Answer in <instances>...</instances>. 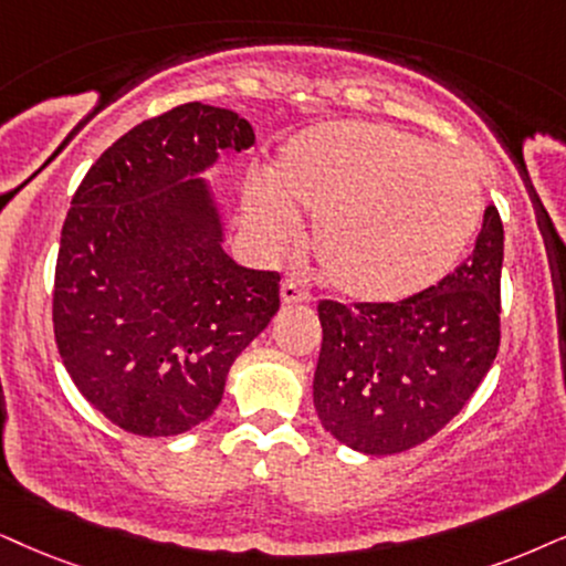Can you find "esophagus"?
<instances>
[{
	"label": "esophagus",
	"instance_id": "34e87169",
	"mask_svg": "<svg viewBox=\"0 0 566 566\" xmlns=\"http://www.w3.org/2000/svg\"><path fill=\"white\" fill-rule=\"evenodd\" d=\"M307 300V290L303 284L295 282V279H284L282 282V303L284 305H295V303H305Z\"/></svg>",
	"mask_w": 566,
	"mask_h": 566
}]
</instances>
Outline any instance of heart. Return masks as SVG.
I'll return each mask as SVG.
<instances>
[{
  "mask_svg": "<svg viewBox=\"0 0 566 566\" xmlns=\"http://www.w3.org/2000/svg\"><path fill=\"white\" fill-rule=\"evenodd\" d=\"M245 224L261 253L297 242L313 219L326 282L363 303H399L439 284L483 213L475 169L454 148L381 123H326L287 140L271 182L245 185Z\"/></svg>",
  "mask_w": 566,
  "mask_h": 566,
  "instance_id": "heart-1",
  "label": "heart"
}]
</instances>
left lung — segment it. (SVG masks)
<instances>
[{"label": "left lung", "mask_w": 566, "mask_h": 566, "mask_svg": "<svg viewBox=\"0 0 566 566\" xmlns=\"http://www.w3.org/2000/svg\"><path fill=\"white\" fill-rule=\"evenodd\" d=\"M504 227L483 213L468 261L399 303L324 300L313 402L321 426L363 454H397L468 405L499 353Z\"/></svg>", "instance_id": "8db88e82"}]
</instances>
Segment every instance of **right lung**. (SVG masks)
Returning <instances> with one entry per match:
<instances>
[{
	"mask_svg": "<svg viewBox=\"0 0 566 566\" xmlns=\"http://www.w3.org/2000/svg\"><path fill=\"white\" fill-rule=\"evenodd\" d=\"M255 135L190 102L112 143L62 227L54 336L81 395L123 431L177 436L209 420L234 357L279 311V274L234 263L203 171Z\"/></svg>",
	"mask_w": 566,
	"mask_h": 566,
	"instance_id": "obj_1",
	"label": "right lung"
}]
</instances>
